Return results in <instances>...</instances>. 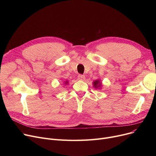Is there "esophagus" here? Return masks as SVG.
<instances>
[{"label": "esophagus", "instance_id": "34e87169", "mask_svg": "<svg viewBox=\"0 0 156 156\" xmlns=\"http://www.w3.org/2000/svg\"><path fill=\"white\" fill-rule=\"evenodd\" d=\"M78 79L80 80H84L85 79V76L83 75H79L78 76Z\"/></svg>", "mask_w": 156, "mask_h": 156}]
</instances>
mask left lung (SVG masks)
<instances>
[{
	"label": "left lung",
	"instance_id": "8db88e82",
	"mask_svg": "<svg viewBox=\"0 0 156 156\" xmlns=\"http://www.w3.org/2000/svg\"><path fill=\"white\" fill-rule=\"evenodd\" d=\"M93 84H94V86L95 88L99 87H100V86L101 85V83H100L99 80H96V81H95L93 83Z\"/></svg>",
	"mask_w": 156,
	"mask_h": 156
}]
</instances>
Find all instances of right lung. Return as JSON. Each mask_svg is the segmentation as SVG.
<instances>
[{
  "label": "right lung",
  "instance_id": "1",
  "mask_svg": "<svg viewBox=\"0 0 156 156\" xmlns=\"http://www.w3.org/2000/svg\"><path fill=\"white\" fill-rule=\"evenodd\" d=\"M68 83V81H66V83Z\"/></svg>",
  "mask_w": 156,
  "mask_h": 156
}]
</instances>
